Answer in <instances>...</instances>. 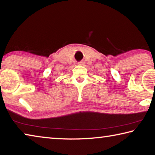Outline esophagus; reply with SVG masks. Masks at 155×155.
I'll return each instance as SVG.
<instances>
[{
	"label": "esophagus",
	"mask_w": 155,
	"mask_h": 155,
	"mask_svg": "<svg viewBox=\"0 0 155 155\" xmlns=\"http://www.w3.org/2000/svg\"><path fill=\"white\" fill-rule=\"evenodd\" d=\"M78 64L80 65H83L84 64H85V62H84L83 61H80V62H78Z\"/></svg>",
	"instance_id": "1"
}]
</instances>
